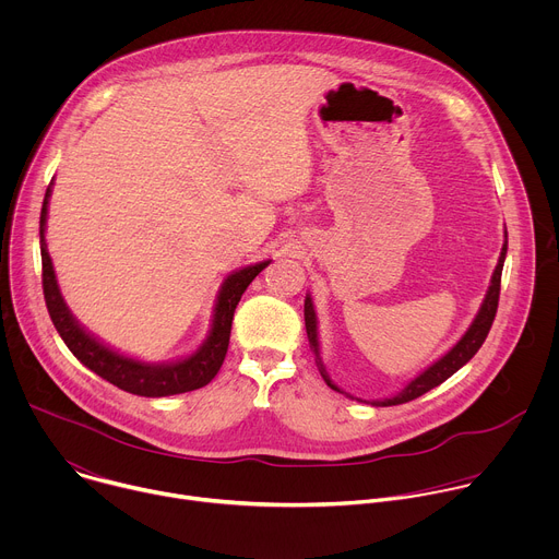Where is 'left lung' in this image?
<instances>
[{
  "label": "left lung",
  "mask_w": 559,
  "mask_h": 559,
  "mask_svg": "<svg viewBox=\"0 0 559 559\" xmlns=\"http://www.w3.org/2000/svg\"><path fill=\"white\" fill-rule=\"evenodd\" d=\"M504 259H507V241L502 246V252H500V259H498V265H496V272L491 276V285L487 289V296L480 305V309H477L473 323L468 325V330L464 332V336L442 356L438 358L431 367H427L423 373H418L412 382L405 384V389L397 391L395 395L391 397H384V401H371L373 407H393V405H403V403H409V401H416L418 395L427 393L429 389L442 384L447 378H451L460 367H464L475 354L477 349L483 347V343L487 341L489 336V330L493 325V318H496V311H498V300H500V281H502V267H504ZM305 330H307V338H309V345H311V352L316 356V365H318V371H321L323 380L334 389V391H341L338 384L332 382L323 360H321V345H318V321H316V309H313V302H311V296L307 294L305 296ZM345 393V391H341ZM362 403V401H360ZM369 405V403H367Z\"/></svg>",
  "instance_id": "obj_1"
}]
</instances>
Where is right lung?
Listing matches in <instances>:
<instances>
[{"label":"right lung","mask_w":559,"mask_h":559,"mask_svg":"<svg viewBox=\"0 0 559 559\" xmlns=\"http://www.w3.org/2000/svg\"><path fill=\"white\" fill-rule=\"evenodd\" d=\"M52 183L46 190L41 216H39V246H41V285H44V298L48 313L52 318V325L59 332L66 347L74 354V358L86 365L91 371L102 376L104 380L112 382L115 386L145 397H162V395H175L186 393L205 386L221 369L227 345H229V332H231V318L234 309L241 300L248 285L270 265V261L248 265L231 272L216 296L214 316L210 334L203 341V345L190 354L188 358L173 360V362H143L130 356H123L108 345H104L99 338H95L91 332H86L79 325L76 318L70 313L59 285L55 276V267L46 248V216H48V199Z\"/></svg>","instance_id":"1"}]
</instances>
